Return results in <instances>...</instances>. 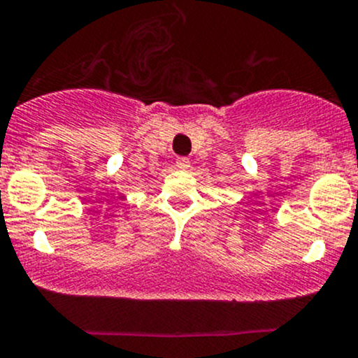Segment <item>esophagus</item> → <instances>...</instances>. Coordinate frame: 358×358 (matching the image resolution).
I'll return each instance as SVG.
<instances>
[{
	"label": "esophagus",
	"instance_id": "34e87169",
	"mask_svg": "<svg viewBox=\"0 0 358 358\" xmlns=\"http://www.w3.org/2000/svg\"><path fill=\"white\" fill-rule=\"evenodd\" d=\"M175 166L178 169H189L190 161L187 159V157H178V159L175 161Z\"/></svg>",
	"mask_w": 358,
	"mask_h": 358
}]
</instances>
